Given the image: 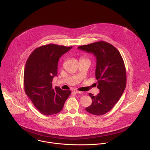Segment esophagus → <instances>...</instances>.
Returning a JSON list of instances; mask_svg holds the SVG:
<instances>
[{"instance_id": "esophagus-1", "label": "esophagus", "mask_w": 150, "mask_h": 150, "mask_svg": "<svg viewBox=\"0 0 150 150\" xmlns=\"http://www.w3.org/2000/svg\"><path fill=\"white\" fill-rule=\"evenodd\" d=\"M74 92L75 93H76V94H81V93H82L81 91H78V90H74Z\"/></svg>"}]
</instances>
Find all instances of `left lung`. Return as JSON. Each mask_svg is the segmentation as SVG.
<instances>
[{"instance_id":"obj_1","label":"left lung","mask_w":150,"mask_h":150,"mask_svg":"<svg viewBox=\"0 0 150 150\" xmlns=\"http://www.w3.org/2000/svg\"><path fill=\"white\" fill-rule=\"evenodd\" d=\"M78 48L96 57V78L100 93L96 96L89 93L93 101L85 110L97 116L104 115L117 103L125 89L126 73L123 60L116 48L104 41Z\"/></svg>"}]
</instances>
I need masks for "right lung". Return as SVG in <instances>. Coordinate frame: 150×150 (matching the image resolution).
Listing matches in <instances>:
<instances>
[{
    "instance_id": "1",
    "label": "right lung",
    "mask_w": 150,
    "mask_h": 150,
    "mask_svg": "<svg viewBox=\"0 0 150 150\" xmlns=\"http://www.w3.org/2000/svg\"><path fill=\"white\" fill-rule=\"evenodd\" d=\"M54 44L35 49L27 60L24 74V89L38 110L44 115L60 112L71 93L52 86V81L57 74L59 58L72 49Z\"/></svg>"
}]
</instances>
